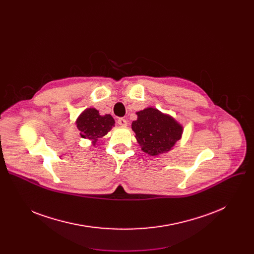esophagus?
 <instances>
[{
	"label": "esophagus",
	"mask_w": 254,
	"mask_h": 254,
	"mask_svg": "<svg viewBox=\"0 0 254 254\" xmlns=\"http://www.w3.org/2000/svg\"><path fill=\"white\" fill-rule=\"evenodd\" d=\"M117 124L119 126H122V127H127V119H125V118H118Z\"/></svg>",
	"instance_id": "34e87169"
}]
</instances>
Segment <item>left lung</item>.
I'll return each mask as SVG.
<instances>
[{
  "label": "left lung",
  "mask_w": 254,
  "mask_h": 254,
  "mask_svg": "<svg viewBox=\"0 0 254 254\" xmlns=\"http://www.w3.org/2000/svg\"><path fill=\"white\" fill-rule=\"evenodd\" d=\"M131 124L141 149L152 156L168 152L180 140L183 127L172 116L152 107L137 112Z\"/></svg>",
  "instance_id": "1"
}]
</instances>
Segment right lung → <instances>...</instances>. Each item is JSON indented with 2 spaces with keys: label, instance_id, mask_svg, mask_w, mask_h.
<instances>
[{
  "label": "right lung",
  "instance_id": "right-lung-1",
  "mask_svg": "<svg viewBox=\"0 0 254 254\" xmlns=\"http://www.w3.org/2000/svg\"><path fill=\"white\" fill-rule=\"evenodd\" d=\"M114 119L110 114L102 116L95 108L84 110L76 120L80 135L84 139L91 140L93 145L98 139L107 135V132L114 127Z\"/></svg>",
  "mask_w": 254,
  "mask_h": 254
}]
</instances>
